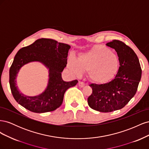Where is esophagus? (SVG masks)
I'll use <instances>...</instances> for the list:
<instances>
[{"instance_id":"1","label":"esophagus","mask_w":149,"mask_h":149,"mask_svg":"<svg viewBox=\"0 0 149 149\" xmlns=\"http://www.w3.org/2000/svg\"><path fill=\"white\" fill-rule=\"evenodd\" d=\"M78 85H79V87H81V88H83V87H84V86H85V83H83V82H81V81H79V83H78Z\"/></svg>"}]
</instances>
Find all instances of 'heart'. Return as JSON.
Masks as SVG:
<instances>
[{
	"label": "heart",
	"mask_w": 149,
	"mask_h": 149,
	"mask_svg": "<svg viewBox=\"0 0 149 149\" xmlns=\"http://www.w3.org/2000/svg\"><path fill=\"white\" fill-rule=\"evenodd\" d=\"M69 68L78 76L88 71V78L92 83L104 84L109 83L118 73L119 60L112 49L103 45H96L79 55L78 60L71 58Z\"/></svg>",
	"instance_id": "heart-1"
}]
</instances>
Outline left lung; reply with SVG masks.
<instances>
[{
  "instance_id": "left-lung-1",
  "label": "left lung",
  "mask_w": 149,
  "mask_h": 149,
  "mask_svg": "<svg viewBox=\"0 0 149 149\" xmlns=\"http://www.w3.org/2000/svg\"><path fill=\"white\" fill-rule=\"evenodd\" d=\"M106 45L115 49L119 60V68L115 78L104 84H90L93 89L88 103L93 109L110 112L123 108L136 94L142 70L139 58L133 49L118 40Z\"/></svg>"
}]
</instances>
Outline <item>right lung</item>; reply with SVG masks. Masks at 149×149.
I'll list each match as a JSON object with an SVG mask.
<instances>
[{
    "label": "right lung",
    "instance_id": "1",
    "mask_svg": "<svg viewBox=\"0 0 149 149\" xmlns=\"http://www.w3.org/2000/svg\"><path fill=\"white\" fill-rule=\"evenodd\" d=\"M70 47L55 40L40 38L17 53L10 68L9 83L12 95L19 104L37 113L55 111L61 105L65 91L78 82L76 79L66 82L61 77ZM32 61L41 62L49 69V80L44 92L38 96L28 97L19 93L16 77L22 66Z\"/></svg>",
    "mask_w": 149,
    "mask_h": 149
}]
</instances>
